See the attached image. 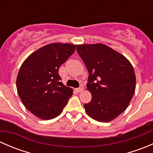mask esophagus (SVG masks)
<instances>
[{"instance_id":"esophagus-1","label":"esophagus","mask_w":153,"mask_h":153,"mask_svg":"<svg viewBox=\"0 0 153 153\" xmlns=\"http://www.w3.org/2000/svg\"><path fill=\"white\" fill-rule=\"evenodd\" d=\"M83 90H84V87H83V86H81V87H79V88H78V89H76L77 92H82Z\"/></svg>"}]
</instances>
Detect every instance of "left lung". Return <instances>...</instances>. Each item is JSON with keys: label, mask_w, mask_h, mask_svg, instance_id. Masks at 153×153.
I'll return each mask as SVG.
<instances>
[{"label": "left lung", "mask_w": 153, "mask_h": 153, "mask_svg": "<svg viewBox=\"0 0 153 153\" xmlns=\"http://www.w3.org/2000/svg\"><path fill=\"white\" fill-rule=\"evenodd\" d=\"M89 72L87 89L92 100L84 104L88 115L109 122L126 110L133 97L136 78L129 60L105 44L76 45Z\"/></svg>", "instance_id": "left-lung-1"}]
</instances>
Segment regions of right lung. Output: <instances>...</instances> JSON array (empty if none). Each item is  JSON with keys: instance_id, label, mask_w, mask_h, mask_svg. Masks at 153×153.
Here are the masks:
<instances>
[{"instance_id": "1", "label": "right lung", "mask_w": 153, "mask_h": 153, "mask_svg": "<svg viewBox=\"0 0 153 153\" xmlns=\"http://www.w3.org/2000/svg\"><path fill=\"white\" fill-rule=\"evenodd\" d=\"M75 50L74 44L52 43L34 52L22 64L17 90L24 105L35 116L52 119L67 105L73 90L61 82L58 69Z\"/></svg>"}]
</instances>
